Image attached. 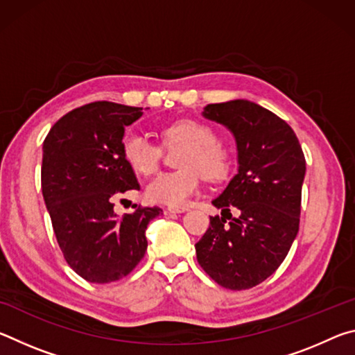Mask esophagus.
<instances>
[{
    "label": "esophagus",
    "mask_w": 355,
    "mask_h": 355,
    "mask_svg": "<svg viewBox=\"0 0 355 355\" xmlns=\"http://www.w3.org/2000/svg\"><path fill=\"white\" fill-rule=\"evenodd\" d=\"M184 211H188V207H173V205H171V207H167V213H184Z\"/></svg>",
    "instance_id": "obj_1"
}]
</instances>
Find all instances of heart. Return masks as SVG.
<instances>
[{
    "label": "heart",
    "instance_id": "obj_1",
    "mask_svg": "<svg viewBox=\"0 0 355 355\" xmlns=\"http://www.w3.org/2000/svg\"><path fill=\"white\" fill-rule=\"evenodd\" d=\"M166 142L184 144L180 156L182 169L161 172L146 188L150 202L183 205L199 189L200 172L208 180H220L228 171V155L219 146V137L209 125L199 120H178L161 131ZM122 155L131 169L148 175L158 167L161 148L137 130H128L122 137Z\"/></svg>",
    "mask_w": 355,
    "mask_h": 355
}]
</instances>
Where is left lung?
<instances>
[{
  "instance_id": "8db88e82",
  "label": "left lung",
  "mask_w": 355,
  "mask_h": 355,
  "mask_svg": "<svg viewBox=\"0 0 355 355\" xmlns=\"http://www.w3.org/2000/svg\"><path fill=\"white\" fill-rule=\"evenodd\" d=\"M202 114L235 136L238 172L213 200L222 218H209L197 261L220 286L249 290L277 271L299 232L304 152L290 125L254 101L208 105Z\"/></svg>"
}]
</instances>
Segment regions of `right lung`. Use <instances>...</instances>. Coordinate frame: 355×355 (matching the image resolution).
Instances as JSON below:
<instances>
[{"instance_id":"add662e5","label":"right lung","mask_w":355,"mask_h":355,"mask_svg":"<svg viewBox=\"0 0 355 355\" xmlns=\"http://www.w3.org/2000/svg\"><path fill=\"white\" fill-rule=\"evenodd\" d=\"M142 107L94 101L53 125L44 141L42 194L65 261L84 280L123 279L146 255L158 207L114 213V200L141 188L122 155V137Z\"/></svg>"}]
</instances>
